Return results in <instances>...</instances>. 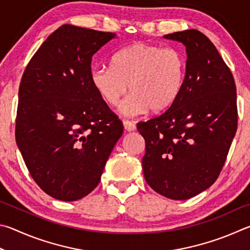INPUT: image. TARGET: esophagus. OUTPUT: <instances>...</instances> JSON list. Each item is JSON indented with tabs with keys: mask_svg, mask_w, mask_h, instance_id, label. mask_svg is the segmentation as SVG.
<instances>
[{
	"mask_svg": "<svg viewBox=\"0 0 250 250\" xmlns=\"http://www.w3.org/2000/svg\"><path fill=\"white\" fill-rule=\"evenodd\" d=\"M123 124H124L125 130H127V132H133V130L136 129V125H135V123L130 121H124L123 122Z\"/></svg>",
	"mask_w": 250,
	"mask_h": 250,
	"instance_id": "34e87169",
	"label": "esophagus"
}]
</instances>
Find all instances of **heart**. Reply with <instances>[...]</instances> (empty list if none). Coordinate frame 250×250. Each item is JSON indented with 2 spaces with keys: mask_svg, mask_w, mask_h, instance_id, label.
<instances>
[{
  "mask_svg": "<svg viewBox=\"0 0 250 250\" xmlns=\"http://www.w3.org/2000/svg\"><path fill=\"white\" fill-rule=\"evenodd\" d=\"M186 72L187 60L180 50L137 42L116 52L112 65L94 67L90 78L109 105L117 104L129 86L132 93L120 109L126 116H135L171 106L181 93Z\"/></svg>",
  "mask_w": 250,
  "mask_h": 250,
  "instance_id": "b5f03b06",
  "label": "heart"
}]
</instances>
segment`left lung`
Instances as JSON below:
<instances>
[{"label":"left lung","mask_w":250,"mask_h":250,"mask_svg":"<svg viewBox=\"0 0 250 250\" xmlns=\"http://www.w3.org/2000/svg\"><path fill=\"white\" fill-rule=\"evenodd\" d=\"M164 38L185 45L186 79L167 111L137 124L146 143L143 171L157 193L188 200L208 189L225 164L237 130L236 85L204 34L188 29Z\"/></svg>","instance_id":"8db88e82"}]
</instances>
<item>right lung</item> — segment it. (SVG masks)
Listing matches in <instances>:
<instances>
[{
  "label": "right lung",
  "mask_w": 250,
  "mask_h": 250,
  "mask_svg": "<svg viewBox=\"0 0 250 250\" xmlns=\"http://www.w3.org/2000/svg\"><path fill=\"white\" fill-rule=\"evenodd\" d=\"M116 35L65 24L26 67L15 138L30 176L48 195L77 201L99 185L122 122L91 82V61Z\"/></svg>",
  "instance_id": "obj_1"
}]
</instances>
